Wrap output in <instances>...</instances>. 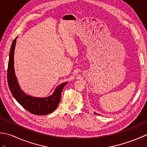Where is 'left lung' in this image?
<instances>
[{
    "instance_id": "1",
    "label": "left lung",
    "mask_w": 147,
    "mask_h": 147,
    "mask_svg": "<svg viewBox=\"0 0 147 147\" xmlns=\"http://www.w3.org/2000/svg\"><path fill=\"white\" fill-rule=\"evenodd\" d=\"M95 114H96V115H99L98 114H96V113H95Z\"/></svg>"
}]
</instances>
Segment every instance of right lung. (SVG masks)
<instances>
[{
    "label": "right lung",
    "mask_w": 147,
    "mask_h": 147,
    "mask_svg": "<svg viewBox=\"0 0 147 147\" xmlns=\"http://www.w3.org/2000/svg\"><path fill=\"white\" fill-rule=\"evenodd\" d=\"M17 38L18 36L16 37L11 45L7 68L8 85L12 96L22 107L32 114L43 115L52 113L57 107L61 100L62 89L67 82L63 83L57 86L52 94L47 97L37 98L26 94L20 88L15 74L14 54Z\"/></svg>",
    "instance_id": "1"
}]
</instances>
